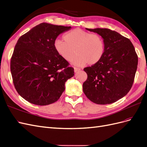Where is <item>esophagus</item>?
<instances>
[{"mask_svg": "<svg viewBox=\"0 0 147 147\" xmlns=\"http://www.w3.org/2000/svg\"><path fill=\"white\" fill-rule=\"evenodd\" d=\"M80 70V69H78V68H77V67H74V72H75V73H77L78 71H79Z\"/></svg>", "mask_w": 147, "mask_h": 147, "instance_id": "34e87169", "label": "esophagus"}]
</instances>
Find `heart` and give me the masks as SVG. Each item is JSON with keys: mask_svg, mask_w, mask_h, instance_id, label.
<instances>
[{"mask_svg": "<svg viewBox=\"0 0 147 147\" xmlns=\"http://www.w3.org/2000/svg\"><path fill=\"white\" fill-rule=\"evenodd\" d=\"M64 39L65 41L56 39L54 48L57 54L67 61L72 59L74 53H76L72 60L73 65L84 66L87 63L94 65L99 62L104 55V42L97 34L77 28L66 33Z\"/></svg>", "mask_w": 147, "mask_h": 147, "instance_id": "obj_1", "label": "heart"}]
</instances>
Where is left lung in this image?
I'll return each mask as SVG.
<instances>
[{
	"mask_svg": "<svg viewBox=\"0 0 147 147\" xmlns=\"http://www.w3.org/2000/svg\"><path fill=\"white\" fill-rule=\"evenodd\" d=\"M103 38L105 52L97 64L83 70L88 75L83 91L97 104H110L130 91L137 68L138 57L129 39L106 28L88 29Z\"/></svg>",
	"mask_w": 147,
	"mask_h": 147,
	"instance_id": "8db88e82",
	"label": "left lung"
}]
</instances>
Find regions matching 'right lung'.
Wrapping results in <instances>:
<instances>
[{"label": "right lung", "mask_w": 147, "mask_h": 147, "mask_svg": "<svg viewBox=\"0 0 147 147\" xmlns=\"http://www.w3.org/2000/svg\"><path fill=\"white\" fill-rule=\"evenodd\" d=\"M71 26L42 23L18 40L10 62L13 82L18 94L31 104L54 103L65 90L74 69L57 54L54 42Z\"/></svg>", "instance_id": "add662e5"}]
</instances>
